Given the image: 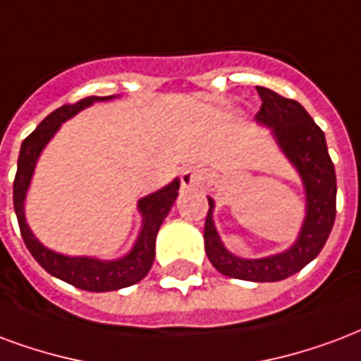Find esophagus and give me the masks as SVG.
<instances>
[{"label": "esophagus", "instance_id": "1", "mask_svg": "<svg viewBox=\"0 0 361 361\" xmlns=\"http://www.w3.org/2000/svg\"><path fill=\"white\" fill-rule=\"evenodd\" d=\"M202 181V176L199 170H185V172L181 173V185L185 189H193L199 188Z\"/></svg>", "mask_w": 361, "mask_h": 361}]
</instances>
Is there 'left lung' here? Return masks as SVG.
I'll return each instance as SVG.
<instances>
[{"label": "left lung", "mask_w": 361, "mask_h": 361, "mask_svg": "<svg viewBox=\"0 0 361 361\" xmlns=\"http://www.w3.org/2000/svg\"><path fill=\"white\" fill-rule=\"evenodd\" d=\"M262 106L256 120L274 128L283 153L300 172L306 188V220L298 241L281 255L245 260L233 256L221 245L212 221L214 201L208 199L210 210L204 221V250L208 260L220 274L245 281H281L310 264L322 252L329 239L337 214V176L327 151L325 135L298 101L287 99L268 87L258 85Z\"/></svg>", "instance_id": "obj_1"}]
</instances>
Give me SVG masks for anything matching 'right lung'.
<instances>
[{
  "instance_id": "obj_1",
  "label": "right lung",
  "mask_w": 361,
  "mask_h": 361,
  "mask_svg": "<svg viewBox=\"0 0 361 361\" xmlns=\"http://www.w3.org/2000/svg\"><path fill=\"white\" fill-rule=\"evenodd\" d=\"M103 99L111 97H95V95L84 97L76 101V103L59 106L57 111H53L49 116H45L39 122V126L23 141L20 153H18L17 176H15V181H13L15 214H17L24 245L30 250V255L36 258V262L47 274L71 283L76 289L92 290V293L124 289V287H130L133 283L141 281L149 274L154 260V241H157L160 224L170 212V208H172L173 201L178 197V189H180V180H173L164 189L141 199L140 212L143 216V229H141L140 237L133 245L132 252L124 256V258H120V260L101 262V260H93V258H71V256L57 255L49 248H45L44 245H39L38 239L32 235L30 228L26 226L23 210L24 197H26V189H28V183H30L36 160H38L45 143L51 140L53 133L59 130L61 122L74 116L84 106L92 105L93 101H103Z\"/></svg>"
}]
</instances>
